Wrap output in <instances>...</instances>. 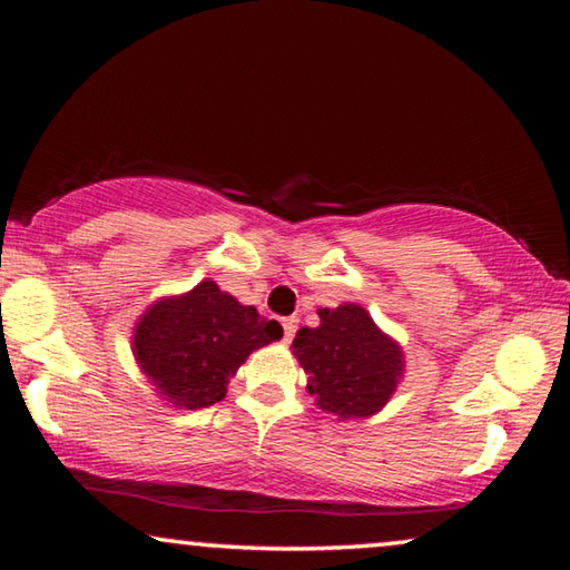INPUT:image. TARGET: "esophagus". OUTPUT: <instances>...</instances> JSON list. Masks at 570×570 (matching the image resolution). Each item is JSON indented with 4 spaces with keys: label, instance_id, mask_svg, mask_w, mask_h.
<instances>
[{
    "label": "esophagus",
    "instance_id": "1",
    "mask_svg": "<svg viewBox=\"0 0 570 570\" xmlns=\"http://www.w3.org/2000/svg\"><path fill=\"white\" fill-rule=\"evenodd\" d=\"M294 334H296V320L294 316H288V320H284V340L292 342Z\"/></svg>",
    "mask_w": 570,
    "mask_h": 570
}]
</instances>
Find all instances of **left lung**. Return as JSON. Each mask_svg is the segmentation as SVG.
<instances>
[{"label":"left lung","mask_w":570,"mask_h":570,"mask_svg":"<svg viewBox=\"0 0 570 570\" xmlns=\"http://www.w3.org/2000/svg\"><path fill=\"white\" fill-rule=\"evenodd\" d=\"M292 350L316 407L340 420L380 412L404 372L402 346L360 304L320 308V326H302Z\"/></svg>","instance_id":"obj_1"}]
</instances>
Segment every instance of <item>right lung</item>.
<instances>
[{
	"label": "right lung",
	"instance_id": "1",
	"mask_svg": "<svg viewBox=\"0 0 570 570\" xmlns=\"http://www.w3.org/2000/svg\"><path fill=\"white\" fill-rule=\"evenodd\" d=\"M284 330L220 292L216 282L150 304L132 332V354L160 400L180 410L210 407L226 397L228 380L246 356Z\"/></svg>",
	"mask_w": 570,
	"mask_h": 570
}]
</instances>
